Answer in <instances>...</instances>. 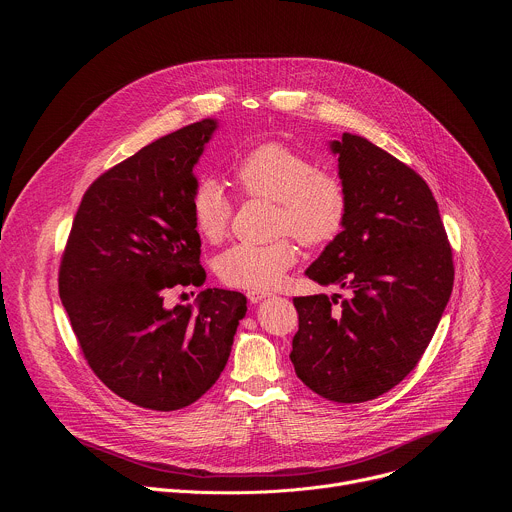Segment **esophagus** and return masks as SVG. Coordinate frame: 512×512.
Here are the masks:
<instances>
[{
    "mask_svg": "<svg viewBox=\"0 0 512 512\" xmlns=\"http://www.w3.org/2000/svg\"><path fill=\"white\" fill-rule=\"evenodd\" d=\"M247 298H249V302H251V304H259L261 300L269 298V294H267V291H249Z\"/></svg>",
    "mask_w": 512,
    "mask_h": 512,
    "instance_id": "1",
    "label": "esophagus"
}]
</instances>
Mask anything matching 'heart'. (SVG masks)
I'll return each instance as SVG.
<instances>
[{
    "label": "heart",
    "instance_id": "obj_1",
    "mask_svg": "<svg viewBox=\"0 0 512 512\" xmlns=\"http://www.w3.org/2000/svg\"><path fill=\"white\" fill-rule=\"evenodd\" d=\"M243 196L275 202V231L294 235L306 247H322L336 239L346 221L348 200L342 182L304 154L283 143H261L233 170ZM196 233L208 243H221L231 225L233 204L223 186L206 180L190 200ZM298 247L289 237L267 245L239 243L218 255L216 275L237 289H271L296 263Z\"/></svg>",
    "mask_w": 512,
    "mask_h": 512
}]
</instances>
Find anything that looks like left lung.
Instances as JSON below:
<instances>
[{
  "mask_svg": "<svg viewBox=\"0 0 512 512\" xmlns=\"http://www.w3.org/2000/svg\"><path fill=\"white\" fill-rule=\"evenodd\" d=\"M348 210L342 233L306 269L334 294L294 298L296 375L336 403L377 399L419 362L454 287L437 202L409 166L360 135L330 141Z\"/></svg>",
  "mask_w": 512,
  "mask_h": 512,
  "instance_id": "left-lung-1",
  "label": "left lung"
}]
</instances>
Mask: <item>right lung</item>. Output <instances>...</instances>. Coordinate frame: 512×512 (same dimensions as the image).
I'll use <instances>...</instances> for the list:
<instances>
[{
  "label": "right lung",
  "mask_w": 512,
  "mask_h": 512,
  "mask_svg": "<svg viewBox=\"0 0 512 512\" xmlns=\"http://www.w3.org/2000/svg\"><path fill=\"white\" fill-rule=\"evenodd\" d=\"M202 119L101 174L85 192L62 253L58 294L93 373L121 399L176 411L221 377L247 312L239 291L204 289L168 308L176 287H200L194 166L216 129Z\"/></svg>",
  "instance_id": "1"
}]
</instances>
